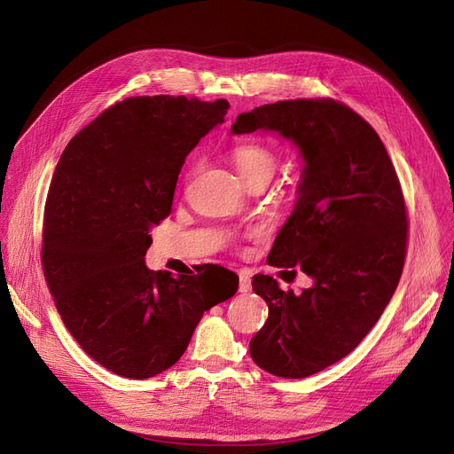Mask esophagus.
Here are the masks:
<instances>
[{
	"instance_id": "esophagus-1",
	"label": "esophagus",
	"mask_w": 454,
	"mask_h": 454,
	"mask_svg": "<svg viewBox=\"0 0 454 454\" xmlns=\"http://www.w3.org/2000/svg\"><path fill=\"white\" fill-rule=\"evenodd\" d=\"M252 289V278L248 272H239V293H250Z\"/></svg>"
}]
</instances>
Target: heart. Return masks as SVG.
<instances>
[{
  "mask_svg": "<svg viewBox=\"0 0 454 454\" xmlns=\"http://www.w3.org/2000/svg\"><path fill=\"white\" fill-rule=\"evenodd\" d=\"M237 173L250 187L254 184H269L278 169L276 154L261 143H239L230 153Z\"/></svg>",
  "mask_w": 454,
  "mask_h": 454,
  "instance_id": "heart-1",
  "label": "heart"
}]
</instances>
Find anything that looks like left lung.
<instances>
[{"label":"left lung","instance_id":"left-lung-1","mask_svg":"<svg viewBox=\"0 0 454 454\" xmlns=\"http://www.w3.org/2000/svg\"><path fill=\"white\" fill-rule=\"evenodd\" d=\"M255 130L294 141L305 161L296 206L267 261L298 267L315 285L294 294L272 276H254L269 320L250 355L272 375L301 379L344 359L383 315L407 255L409 215L383 141L344 103L278 101L231 125L233 134Z\"/></svg>","mask_w":454,"mask_h":454}]
</instances>
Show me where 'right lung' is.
Instances as JSON below:
<instances>
[{
  "instance_id": "right-lung-1",
  "label": "right lung",
  "mask_w": 454,
  "mask_h": 454,
  "mask_svg": "<svg viewBox=\"0 0 454 454\" xmlns=\"http://www.w3.org/2000/svg\"><path fill=\"white\" fill-rule=\"evenodd\" d=\"M226 99L143 95L106 108L67 143L43 209L42 267L57 311L106 370L149 379L184 355L204 311L239 287L145 265L185 156L224 121Z\"/></svg>"
}]
</instances>
